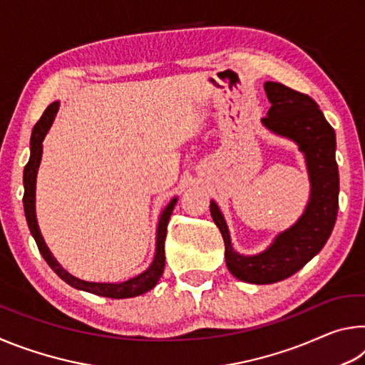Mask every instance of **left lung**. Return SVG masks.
Returning <instances> with one entry per match:
<instances>
[{
	"instance_id": "1",
	"label": "left lung",
	"mask_w": 365,
	"mask_h": 365,
	"mask_svg": "<svg viewBox=\"0 0 365 365\" xmlns=\"http://www.w3.org/2000/svg\"><path fill=\"white\" fill-rule=\"evenodd\" d=\"M270 101L262 125L279 137L292 140L304 154L311 183L309 201L301 217L287 230L275 235L264 251L240 255L233 250L224 214L211 201V215L225 243V262L238 280L267 285L285 280L319 255L330 238L338 214L339 175L335 159V130L311 96L277 82H265Z\"/></svg>"
}]
</instances>
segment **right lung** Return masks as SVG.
<instances>
[{
  "label": "right lung",
  "instance_id": "right-lung-1",
  "mask_svg": "<svg viewBox=\"0 0 365 365\" xmlns=\"http://www.w3.org/2000/svg\"><path fill=\"white\" fill-rule=\"evenodd\" d=\"M59 101H54L49 104L45 113H43L41 119L35 123L32 130V138H30V158L29 163L24 169V211H26V219L30 228V233L35 238L36 246L41 252V256L45 257L49 267L56 272L58 277H61L66 283H69L71 287L82 289V292H88L98 296H106V298L113 299H123V298H135L146 292H150L156 283L159 282L160 275L164 272L165 265V255H164V242L165 235H168V224L170 219V214L174 211L178 197H172L168 202V206L163 209V212L159 215L158 228H156V252H154L153 262L150 267L141 272V274L132 277L125 282H86L82 279H77L72 274H69L63 265H61L56 257L53 256V252L45 243V240L41 237L38 220H36L35 212V190H36V174H38V168L41 163V154H43V140H45L46 133L51 128V123L54 122V117L58 114Z\"/></svg>",
  "mask_w": 365,
  "mask_h": 365
}]
</instances>
